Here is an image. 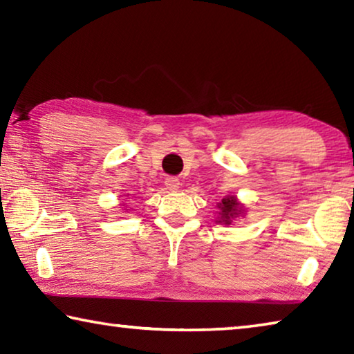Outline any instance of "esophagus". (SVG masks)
Segmentation results:
<instances>
[{"instance_id":"esophagus-1","label":"esophagus","mask_w":354,"mask_h":354,"mask_svg":"<svg viewBox=\"0 0 354 354\" xmlns=\"http://www.w3.org/2000/svg\"><path fill=\"white\" fill-rule=\"evenodd\" d=\"M165 187L169 189L170 192H176L179 189V179L178 178H173V176H169L165 179Z\"/></svg>"}]
</instances>
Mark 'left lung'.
I'll use <instances>...</instances> for the list:
<instances>
[{"mask_svg": "<svg viewBox=\"0 0 354 354\" xmlns=\"http://www.w3.org/2000/svg\"><path fill=\"white\" fill-rule=\"evenodd\" d=\"M218 217L217 223L220 225H232V221L239 217H243L247 214V207H245L241 201L237 200L236 195H226L218 205Z\"/></svg>", "mask_w": 354, "mask_h": 354, "instance_id": "1", "label": "left lung"}]
</instances>
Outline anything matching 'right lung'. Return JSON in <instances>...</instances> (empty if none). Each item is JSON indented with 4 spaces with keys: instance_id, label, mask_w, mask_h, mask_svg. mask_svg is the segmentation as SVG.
<instances>
[{
    "instance_id": "right-lung-1",
    "label": "right lung",
    "mask_w": 354,
    "mask_h": 354,
    "mask_svg": "<svg viewBox=\"0 0 354 354\" xmlns=\"http://www.w3.org/2000/svg\"><path fill=\"white\" fill-rule=\"evenodd\" d=\"M123 206H124V207H127V205H124V203H123ZM127 211H128V209H127Z\"/></svg>"
}]
</instances>
